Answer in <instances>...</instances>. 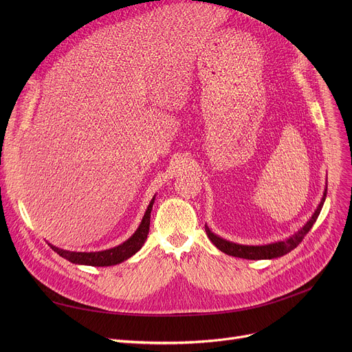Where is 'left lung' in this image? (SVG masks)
<instances>
[{"mask_svg": "<svg viewBox=\"0 0 352 352\" xmlns=\"http://www.w3.org/2000/svg\"><path fill=\"white\" fill-rule=\"evenodd\" d=\"M325 197H327V188L324 191V195H322V199L320 202L318 208L307 221V224L301 230L295 232L292 236L287 238L285 241H278V243H272V244H267V245H243V244H235V243L227 241V239L215 235L207 226H206V232H207L208 238L211 239V243L219 251H223L228 255L245 258V260H272V258H278V256H283V255L291 252L294 248H297L300 245L304 236L308 234V231L312 228L314 223L317 221V218L322 210Z\"/></svg>", "mask_w": 352, "mask_h": 352, "instance_id": "8db88e82", "label": "left lung"}]
</instances>
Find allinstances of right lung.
<instances>
[{"mask_svg":"<svg viewBox=\"0 0 352 352\" xmlns=\"http://www.w3.org/2000/svg\"><path fill=\"white\" fill-rule=\"evenodd\" d=\"M155 197L151 199L150 206H148L140 227L137 231L129 236L125 243L120 244L118 247L109 248L105 251H98V252H76V251H67L61 250L55 245L48 244L55 252L61 255L65 260H68L72 264H81V265H91V267H109V265H116L120 264L125 260H128L129 256H133L135 252L141 250L144 245L148 231H150V218H151V210L154 204Z\"/></svg>","mask_w":352,"mask_h":352,"instance_id":"obj_1","label":"right lung"}]
</instances>
